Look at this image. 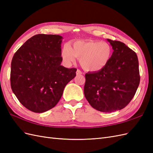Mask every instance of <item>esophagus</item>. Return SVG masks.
<instances>
[{
	"instance_id": "34e87169",
	"label": "esophagus",
	"mask_w": 153,
	"mask_h": 153,
	"mask_svg": "<svg viewBox=\"0 0 153 153\" xmlns=\"http://www.w3.org/2000/svg\"><path fill=\"white\" fill-rule=\"evenodd\" d=\"M83 74V72H82L80 70H77L76 71V75H81V74Z\"/></svg>"
}]
</instances>
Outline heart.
<instances>
[{"label":"heart","instance_id":"1","mask_svg":"<svg viewBox=\"0 0 153 153\" xmlns=\"http://www.w3.org/2000/svg\"><path fill=\"white\" fill-rule=\"evenodd\" d=\"M112 55L108 43L97 41H75L66 44L61 50V57L66 65L79 59V63L88 72H97L106 66Z\"/></svg>","mask_w":153,"mask_h":153}]
</instances>
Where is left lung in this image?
<instances>
[{
	"label": "left lung",
	"mask_w": 153,
	"mask_h": 153,
	"mask_svg": "<svg viewBox=\"0 0 153 153\" xmlns=\"http://www.w3.org/2000/svg\"><path fill=\"white\" fill-rule=\"evenodd\" d=\"M107 40L113 49L112 57L103 69L85 74L84 94L94 108L111 112L128 104L140 78L136 53L123 42Z\"/></svg>",
	"instance_id": "left-lung-1"
}]
</instances>
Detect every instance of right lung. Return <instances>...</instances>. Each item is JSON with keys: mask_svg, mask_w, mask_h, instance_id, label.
I'll return each instance as SVG.
<instances>
[{"mask_svg": "<svg viewBox=\"0 0 153 153\" xmlns=\"http://www.w3.org/2000/svg\"><path fill=\"white\" fill-rule=\"evenodd\" d=\"M59 35L38 34L17 51L11 64V87L20 103L41 113L54 107L65 86L76 76V68L61 66Z\"/></svg>", "mask_w": 153, "mask_h": 153, "instance_id": "1", "label": "right lung"}]
</instances>
